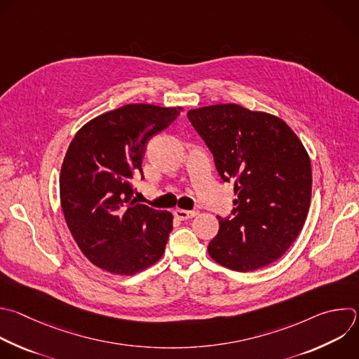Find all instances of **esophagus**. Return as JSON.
<instances>
[{
    "instance_id": "34e87169",
    "label": "esophagus",
    "mask_w": 359,
    "mask_h": 359,
    "mask_svg": "<svg viewBox=\"0 0 359 359\" xmlns=\"http://www.w3.org/2000/svg\"><path fill=\"white\" fill-rule=\"evenodd\" d=\"M173 214H175V217L177 218V219H182V221H184V219H189V218H193V217H196L197 215V211H189V210H182V208H176L175 211H173Z\"/></svg>"
}]
</instances>
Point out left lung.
<instances>
[{"mask_svg": "<svg viewBox=\"0 0 359 359\" xmlns=\"http://www.w3.org/2000/svg\"><path fill=\"white\" fill-rule=\"evenodd\" d=\"M187 118L236 194L231 215L218 217L210 257L236 272L275 262L294 243L310 207L311 165L303 144L283 119L238 104L190 109Z\"/></svg>", "mask_w": 359, "mask_h": 359, "instance_id": "8db88e82", "label": "left lung"}]
</instances>
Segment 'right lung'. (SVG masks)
Listing matches in <instances>:
<instances>
[{"mask_svg":"<svg viewBox=\"0 0 359 359\" xmlns=\"http://www.w3.org/2000/svg\"><path fill=\"white\" fill-rule=\"evenodd\" d=\"M182 108L128 104L101 114L74 135L60 172V203L81 252L114 275H135L156 264L173 228L169 211L134 200L148 141Z\"/></svg>","mask_w":359,"mask_h":359,"instance_id":"1","label":"right lung"}]
</instances>
